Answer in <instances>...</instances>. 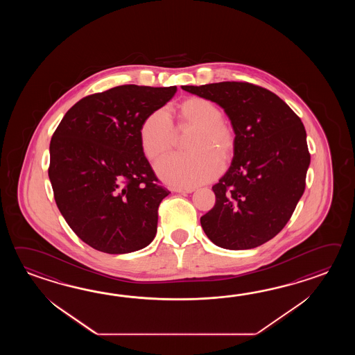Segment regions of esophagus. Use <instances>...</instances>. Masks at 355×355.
<instances>
[{
    "mask_svg": "<svg viewBox=\"0 0 355 355\" xmlns=\"http://www.w3.org/2000/svg\"><path fill=\"white\" fill-rule=\"evenodd\" d=\"M196 189L194 188H173V191H175V193H193Z\"/></svg>",
    "mask_w": 355,
    "mask_h": 355,
    "instance_id": "obj_1",
    "label": "esophagus"
}]
</instances>
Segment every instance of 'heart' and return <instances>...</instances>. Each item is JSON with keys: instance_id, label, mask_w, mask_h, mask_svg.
<instances>
[{"instance_id": "b5f03b06", "label": "heart", "mask_w": 355, "mask_h": 355, "mask_svg": "<svg viewBox=\"0 0 355 355\" xmlns=\"http://www.w3.org/2000/svg\"><path fill=\"white\" fill-rule=\"evenodd\" d=\"M181 121L196 132L190 138L189 153H171L159 159L156 171L162 180L181 188H194L218 176L223 168L219 153L227 159L234 150L231 129L222 121V113L203 98L187 100L180 107ZM141 146L150 159H157L174 144V124L167 109H159L144 119L139 130Z\"/></svg>"}]
</instances>
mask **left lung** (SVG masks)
<instances>
[{
	"mask_svg": "<svg viewBox=\"0 0 355 355\" xmlns=\"http://www.w3.org/2000/svg\"><path fill=\"white\" fill-rule=\"evenodd\" d=\"M218 104L234 132V159L200 218L214 245L254 249L279 234L303 196L309 156L298 115L272 91L249 83L181 86Z\"/></svg>",
	"mask_w": 355,
	"mask_h": 355,
	"instance_id": "obj_1",
	"label": "left lung"
}]
</instances>
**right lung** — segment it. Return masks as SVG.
I'll return each instance as SVG.
<instances>
[{"instance_id":"1","label":"right lung","mask_w":355,"mask_h":355,"mask_svg":"<svg viewBox=\"0 0 355 355\" xmlns=\"http://www.w3.org/2000/svg\"><path fill=\"white\" fill-rule=\"evenodd\" d=\"M176 86L123 85L81 98L55 129L48 170L63 218L85 243L106 254L148 246L168 190L144 156L139 130Z\"/></svg>"}]
</instances>
